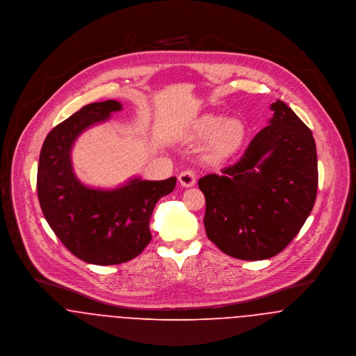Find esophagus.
<instances>
[{"instance_id":"esophagus-1","label":"esophagus","mask_w":356,"mask_h":356,"mask_svg":"<svg viewBox=\"0 0 356 356\" xmlns=\"http://www.w3.org/2000/svg\"><path fill=\"white\" fill-rule=\"evenodd\" d=\"M179 183L186 187V188H190V187H194L195 183H197V176L193 170H183L180 175H179Z\"/></svg>"}]
</instances>
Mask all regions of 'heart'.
<instances>
[{
	"label": "heart",
	"instance_id": "b5f03b06",
	"mask_svg": "<svg viewBox=\"0 0 356 356\" xmlns=\"http://www.w3.org/2000/svg\"><path fill=\"white\" fill-rule=\"evenodd\" d=\"M247 136L241 120L225 119L216 115H203L193 122L187 132L191 142H206V156L216 162L234 157Z\"/></svg>",
	"mask_w": 356,
	"mask_h": 356
}]
</instances>
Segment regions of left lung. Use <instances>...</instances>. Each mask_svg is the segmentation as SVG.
Listing matches in <instances>:
<instances>
[{
	"label": "left lung",
	"mask_w": 356,
	"mask_h": 356,
	"mask_svg": "<svg viewBox=\"0 0 356 356\" xmlns=\"http://www.w3.org/2000/svg\"><path fill=\"white\" fill-rule=\"evenodd\" d=\"M273 118L222 175H206L197 186L206 199V235L222 252L262 261L281 252L312 213L316 197V140L282 101Z\"/></svg>",
	"instance_id": "1"
}]
</instances>
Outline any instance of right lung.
<instances>
[{
    "mask_svg": "<svg viewBox=\"0 0 356 356\" xmlns=\"http://www.w3.org/2000/svg\"><path fill=\"white\" fill-rule=\"evenodd\" d=\"M121 111L109 99L86 105L54 127L40 154L37 190L42 213L61 243L81 261L119 265L138 257L152 240L150 218L159 197L170 194L176 177L150 181L131 179L115 190L80 183L71 150L80 134Z\"/></svg>",
    "mask_w": 356,
    "mask_h": 356,
    "instance_id": "1",
    "label": "right lung"
}]
</instances>
